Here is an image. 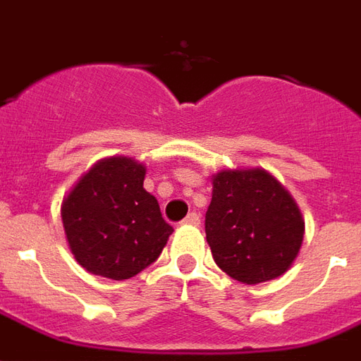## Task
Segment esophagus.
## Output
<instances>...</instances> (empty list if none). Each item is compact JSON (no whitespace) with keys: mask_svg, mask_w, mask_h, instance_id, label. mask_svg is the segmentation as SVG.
<instances>
[{"mask_svg":"<svg viewBox=\"0 0 361 361\" xmlns=\"http://www.w3.org/2000/svg\"><path fill=\"white\" fill-rule=\"evenodd\" d=\"M183 222L184 224H194V226H197L200 224V215L197 213H188V216Z\"/></svg>","mask_w":361,"mask_h":361,"instance_id":"obj_1","label":"esophagus"}]
</instances>
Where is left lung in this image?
I'll return each mask as SVG.
<instances>
[{"mask_svg":"<svg viewBox=\"0 0 361 361\" xmlns=\"http://www.w3.org/2000/svg\"><path fill=\"white\" fill-rule=\"evenodd\" d=\"M205 234L216 267L253 286L291 267L305 221L293 197L270 173L222 171L213 178Z\"/></svg>","mask_w":361,"mask_h":361,"instance_id":"1","label":"left lung"}]
</instances>
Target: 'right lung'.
Listing matches in <instances>:
<instances>
[{
  "label": "right lung",
  "instance_id": "obj_1",
  "mask_svg": "<svg viewBox=\"0 0 361 361\" xmlns=\"http://www.w3.org/2000/svg\"><path fill=\"white\" fill-rule=\"evenodd\" d=\"M145 175V165L131 158L104 159L62 203L68 245L87 272L129 280L164 251L173 226L142 188Z\"/></svg>",
  "mask_w": 361,
  "mask_h": 361
}]
</instances>
